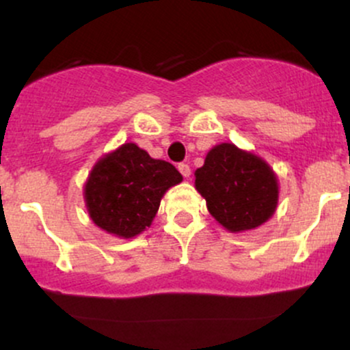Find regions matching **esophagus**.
I'll return each mask as SVG.
<instances>
[{"label":"esophagus","mask_w":350,"mask_h":350,"mask_svg":"<svg viewBox=\"0 0 350 350\" xmlns=\"http://www.w3.org/2000/svg\"><path fill=\"white\" fill-rule=\"evenodd\" d=\"M178 170H179L180 174L184 176V178H189V176H191V166H189L187 163H179Z\"/></svg>","instance_id":"1"}]
</instances>
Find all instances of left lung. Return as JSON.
Segmentation results:
<instances>
[{"mask_svg":"<svg viewBox=\"0 0 350 350\" xmlns=\"http://www.w3.org/2000/svg\"><path fill=\"white\" fill-rule=\"evenodd\" d=\"M196 189L217 222L230 232L262 226L278 200V183L270 166L230 143L208 151L204 166L196 171Z\"/></svg>","mask_w":350,"mask_h":350,"instance_id":"obj_1","label":"left lung"}]
</instances>
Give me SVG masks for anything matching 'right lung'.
Segmentation results:
<instances>
[{
	"label": "right lung",
	"mask_w": 350,
	"mask_h": 350,
	"mask_svg": "<svg viewBox=\"0 0 350 350\" xmlns=\"http://www.w3.org/2000/svg\"><path fill=\"white\" fill-rule=\"evenodd\" d=\"M183 180L171 163L152 159L133 143L95 164L85 184L88 214L100 228L124 239L150 227L164 192Z\"/></svg>",
	"instance_id": "right-lung-1"
}]
</instances>
